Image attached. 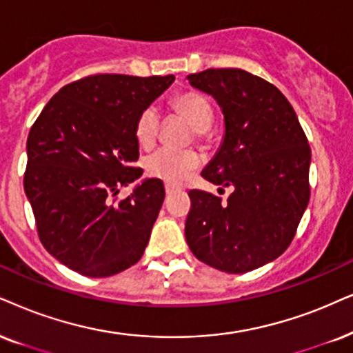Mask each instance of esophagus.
<instances>
[{
	"label": "esophagus",
	"mask_w": 353,
	"mask_h": 353,
	"mask_svg": "<svg viewBox=\"0 0 353 353\" xmlns=\"http://www.w3.org/2000/svg\"><path fill=\"white\" fill-rule=\"evenodd\" d=\"M164 190H166V194H172V192L176 190V185H172V184H169V182H166V184H164Z\"/></svg>",
	"instance_id": "34e87169"
}]
</instances>
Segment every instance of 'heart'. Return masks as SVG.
Instances as JSON below:
<instances>
[{
	"mask_svg": "<svg viewBox=\"0 0 353 353\" xmlns=\"http://www.w3.org/2000/svg\"><path fill=\"white\" fill-rule=\"evenodd\" d=\"M172 109L190 125L195 135L202 138L210 130L213 122V109L210 102L199 92H184L172 101ZM161 115L154 105H148L138 115L135 123L137 141L143 148L154 145L158 138ZM200 159L194 151H176L161 148L145 159V171L156 179L166 181L169 184H181L187 176L199 166Z\"/></svg>",
	"mask_w": 353,
	"mask_h": 353,
	"instance_id": "1",
	"label": "heart"
}]
</instances>
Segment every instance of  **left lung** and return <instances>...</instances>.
Segmentation results:
<instances>
[{"label": "left lung", "instance_id": "obj_1", "mask_svg": "<svg viewBox=\"0 0 353 353\" xmlns=\"http://www.w3.org/2000/svg\"><path fill=\"white\" fill-rule=\"evenodd\" d=\"M225 119L220 148L202 177L233 194L190 190L185 239L199 261L228 274L269 264L290 246L310 202L311 150L293 107L274 84L244 70L189 74Z\"/></svg>", "mask_w": 353, "mask_h": 353}]
</instances>
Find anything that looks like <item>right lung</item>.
I'll list each match as a JSON object with an SVG mask.
<instances>
[{
    "instance_id": "1",
    "label": "right lung",
    "mask_w": 353,
    "mask_h": 353,
    "mask_svg": "<svg viewBox=\"0 0 353 353\" xmlns=\"http://www.w3.org/2000/svg\"><path fill=\"white\" fill-rule=\"evenodd\" d=\"M168 77L94 74L66 84L28 138L24 190L39 238L57 261L86 276L119 274L143 256L164 200L159 179H140L138 115L174 83Z\"/></svg>"
}]
</instances>
